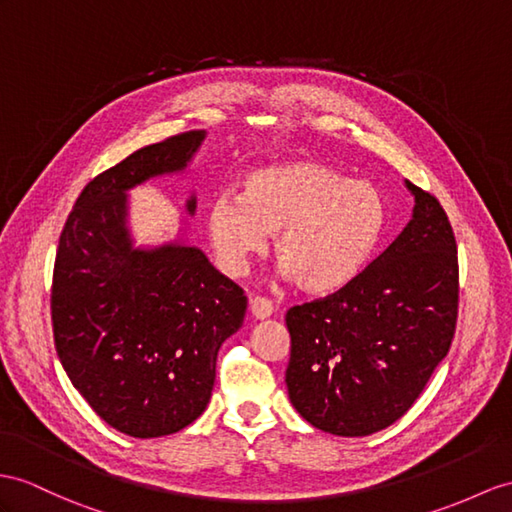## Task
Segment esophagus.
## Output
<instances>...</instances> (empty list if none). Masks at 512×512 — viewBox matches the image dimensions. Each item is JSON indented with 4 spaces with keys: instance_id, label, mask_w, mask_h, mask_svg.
<instances>
[{
    "instance_id": "esophagus-1",
    "label": "esophagus",
    "mask_w": 512,
    "mask_h": 512,
    "mask_svg": "<svg viewBox=\"0 0 512 512\" xmlns=\"http://www.w3.org/2000/svg\"><path fill=\"white\" fill-rule=\"evenodd\" d=\"M249 313L254 319H267L273 313V306L265 297H252L249 299Z\"/></svg>"
}]
</instances>
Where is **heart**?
<instances>
[{
  "instance_id": "b5f03b06",
  "label": "heart",
  "mask_w": 512,
  "mask_h": 512,
  "mask_svg": "<svg viewBox=\"0 0 512 512\" xmlns=\"http://www.w3.org/2000/svg\"><path fill=\"white\" fill-rule=\"evenodd\" d=\"M386 226L389 202L378 184L310 158L249 171L241 195H215L204 215L221 271L241 276L273 234L282 276L310 295H334L354 284L376 256Z\"/></svg>"
}]
</instances>
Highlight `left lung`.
<instances>
[{
	"instance_id": "1",
	"label": "left lung",
	"mask_w": 512,
	"mask_h": 512,
	"mask_svg": "<svg viewBox=\"0 0 512 512\" xmlns=\"http://www.w3.org/2000/svg\"><path fill=\"white\" fill-rule=\"evenodd\" d=\"M413 217L347 289L286 313V389L310 426L336 436L389 428L450 352L456 239L439 199L404 180Z\"/></svg>"
}]
</instances>
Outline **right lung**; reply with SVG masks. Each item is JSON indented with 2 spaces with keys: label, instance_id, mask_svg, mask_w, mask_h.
I'll list each match as a JSON object with an SVG mask.
<instances>
[{
  "label": "right lung",
  "instance_id": "add662e5",
  "mask_svg": "<svg viewBox=\"0 0 512 512\" xmlns=\"http://www.w3.org/2000/svg\"><path fill=\"white\" fill-rule=\"evenodd\" d=\"M206 132L147 145L84 186L60 234L52 321L56 352L95 413L156 439L204 413L221 343L243 326L247 297L178 236L136 245L128 193L189 169ZM195 193L186 213L195 215Z\"/></svg>",
  "mask_w": 512,
  "mask_h": 512
}]
</instances>
